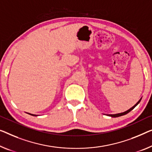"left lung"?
Here are the masks:
<instances>
[{
    "label": "left lung",
    "instance_id": "left-lung-1",
    "mask_svg": "<svg viewBox=\"0 0 152 152\" xmlns=\"http://www.w3.org/2000/svg\"><path fill=\"white\" fill-rule=\"evenodd\" d=\"M141 99H140V100L136 104L133 106V107H132L131 108H130V109L129 110H127V111H126V112H124V113H118V114H115V115H108V116H110V117H120V116H122V115H126L127 113H128L129 112H130L131 110H132V109H134V108H135V106H137V105H138V104H139L140 102H141Z\"/></svg>",
    "mask_w": 152,
    "mask_h": 152
}]
</instances>
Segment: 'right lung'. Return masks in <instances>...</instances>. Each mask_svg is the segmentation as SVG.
<instances>
[{
  "instance_id": "obj_1",
  "label": "right lung",
  "mask_w": 152,
  "mask_h": 152,
  "mask_svg": "<svg viewBox=\"0 0 152 152\" xmlns=\"http://www.w3.org/2000/svg\"><path fill=\"white\" fill-rule=\"evenodd\" d=\"M29 115H33V116H37V115H32V114H30V113H28Z\"/></svg>"
}]
</instances>
